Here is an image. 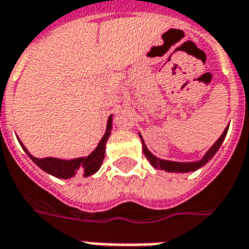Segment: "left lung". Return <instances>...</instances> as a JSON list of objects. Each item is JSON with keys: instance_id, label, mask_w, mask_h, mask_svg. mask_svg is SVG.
Returning a JSON list of instances; mask_svg holds the SVG:
<instances>
[{"instance_id": "left-lung-1", "label": "left lung", "mask_w": 249, "mask_h": 249, "mask_svg": "<svg viewBox=\"0 0 249 249\" xmlns=\"http://www.w3.org/2000/svg\"><path fill=\"white\" fill-rule=\"evenodd\" d=\"M227 132H228V126L225 128V130L223 132V135L219 137V140L216 141L213 145L211 146V149L205 153V156H204L200 161L178 162V161H168V160L157 159L156 156H153L151 152L148 151V148H146L145 144H144V141H142V139H141V141H142V152H144V155H145L146 160L151 162L152 167H155L156 169H164V171H167V172H178V173L193 172V171H196V169H198V168H201L203 165H205V164H207V162H208L209 160L214 156V153L219 151L220 145L223 144L225 136H227Z\"/></svg>"}]
</instances>
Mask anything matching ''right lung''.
I'll use <instances>...</instances> for the list:
<instances>
[{"instance_id": "add662e5", "label": "right lung", "mask_w": 249, "mask_h": 249, "mask_svg": "<svg viewBox=\"0 0 249 249\" xmlns=\"http://www.w3.org/2000/svg\"><path fill=\"white\" fill-rule=\"evenodd\" d=\"M110 129H112V116H109L108 124H107V132L98 142L97 148L87 157H80V159H73V160H61V159H54V157H45V159H37L30 155L28 149L19 142L24 151L28 153V156L35 161L36 165L49 173L52 176L58 178H71L76 173H81L84 178L90 176L96 173L103 164L104 157H105V144L110 136ZM19 141V140H18Z\"/></svg>"}]
</instances>
